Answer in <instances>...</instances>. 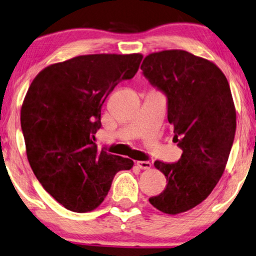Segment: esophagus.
I'll return each instance as SVG.
<instances>
[{
  "label": "esophagus",
  "mask_w": 256,
  "mask_h": 256,
  "mask_svg": "<svg viewBox=\"0 0 256 256\" xmlns=\"http://www.w3.org/2000/svg\"><path fill=\"white\" fill-rule=\"evenodd\" d=\"M137 166L142 170H150L151 168L152 164L150 162H137Z\"/></svg>",
  "instance_id": "obj_1"
}]
</instances>
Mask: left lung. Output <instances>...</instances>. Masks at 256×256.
I'll use <instances>...</instances> for the list:
<instances>
[{
    "label": "left lung",
    "instance_id": "8db88e82",
    "mask_svg": "<svg viewBox=\"0 0 256 256\" xmlns=\"http://www.w3.org/2000/svg\"><path fill=\"white\" fill-rule=\"evenodd\" d=\"M140 69L166 96L173 142L182 150L176 162H154L168 186L150 202L166 214L186 212L210 196L226 168L236 128L230 84L216 64L184 50L148 54Z\"/></svg>",
    "mask_w": 256,
    "mask_h": 256
}]
</instances>
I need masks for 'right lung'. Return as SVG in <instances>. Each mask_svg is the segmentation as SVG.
Returning a JSON list of instances; mask_svg holds the SVG:
<instances>
[{
    "mask_svg": "<svg viewBox=\"0 0 256 256\" xmlns=\"http://www.w3.org/2000/svg\"><path fill=\"white\" fill-rule=\"evenodd\" d=\"M140 54H85L46 68L30 85L21 110L26 156L40 185L72 212L103 202L128 158L98 150L105 100L120 80L137 74Z\"/></svg>",
    "mask_w": 256,
    "mask_h": 256,
    "instance_id": "add662e5",
    "label": "right lung"
}]
</instances>
